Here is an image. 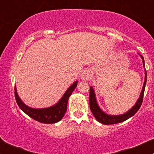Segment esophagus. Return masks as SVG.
<instances>
[{
	"label": "esophagus",
	"mask_w": 154,
	"mask_h": 154,
	"mask_svg": "<svg viewBox=\"0 0 154 154\" xmlns=\"http://www.w3.org/2000/svg\"><path fill=\"white\" fill-rule=\"evenodd\" d=\"M92 77L91 71L89 69H85L82 71V74H81V79L82 81H89Z\"/></svg>",
	"instance_id": "34e87169"
}]
</instances>
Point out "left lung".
I'll return each instance as SVG.
<instances>
[{
	"label": "left lung",
	"mask_w": 154,
	"mask_h": 154,
	"mask_svg": "<svg viewBox=\"0 0 154 154\" xmlns=\"http://www.w3.org/2000/svg\"><path fill=\"white\" fill-rule=\"evenodd\" d=\"M140 55L141 58L142 59V63H143L144 68H145V61H144V58L142 55ZM145 82H144L143 87H142V92H141L140 95H139V98L138 100L136 101L134 106L130 109L128 111L123 114H120V115H110V114L106 113L105 112L103 111L99 107V104H98L97 100H96V93H95L94 89L93 87L90 88V107L92 113L93 114L95 118L96 119L98 122L101 123L103 125H112V124H117V123L122 122L125 120L128 119L129 118L132 117L136 112L139 110L140 108L141 105L142 103V99H143L144 92H145V85H146L147 81V73L146 70L145 69Z\"/></svg>",
	"instance_id": "1"
}]
</instances>
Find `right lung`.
I'll return each mask as SVG.
<instances>
[{
    "label": "right lung",
    "mask_w": 154,
    "mask_h": 154,
    "mask_svg": "<svg viewBox=\"0 0 154 154\" xmlns=\"http://www.w3.org/2000/svg\"><path fill=\"white\" fill-rule=\"evenodd\" d=\"M77 83L78 81L73 82V84L71 85L69 88L66 90L61 99L51 107H44V108H32V107H29L25 104L23 101L20 99L18 92H17L16 86L15 87V100L19 107L26 115L29 116L34 120L39 122L44 123V124H54L59 122L64 117L67 109L68 99L73 90L77 87Z\"/></svg>",
    "instance_id": "1"
}]
</instances>
